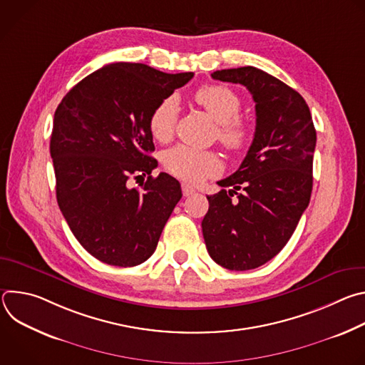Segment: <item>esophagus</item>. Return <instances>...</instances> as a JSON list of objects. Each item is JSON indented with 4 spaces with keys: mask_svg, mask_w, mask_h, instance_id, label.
Masks as SVG:
<instances>
[{
    "mask_svg": "<svg viewBox=\"0 0 365 365\" xmlns=\"http://www.w3.org/2000/svg\"><path fill=\"white\" fill-rule=\"evenodd\" d=\"M182 192H183V196H190V195H193L196 190H195L192 186H189V185H186V183H182Z\"/></svg>",
    "mask_w": 365,
    "mask_h": 365,
    "instance_id": "esophagus-1",
    "label": "esophagus"
}]
</instances>
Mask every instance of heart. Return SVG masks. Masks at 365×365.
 Wrapping results in <instances>:
<instances>
[{
    "label": "heart",
    "instance_id": "heart-1",
    "mask_svg": "<svg viewBox=\"0 0 365 365\" xmlns=\"http://www.w3.org/2000/svg\"><path fill=\"white\" fill-rule=\"evenodd\" d=\"M195 101L218 124L217 138L231 151L244 150L251 140V128L240 118L241 98L225 85H205L195 92ZM179 99L176 95L163 98L154 107L148 118L151 135L158 141H169L179 118ZM163 165L169 173L187 182L200 183L207 178L218 176L222 163L215 151L196 150L179 144L163 154Z\"/></svg>",
    "mask_w": 365,
    "mask_h": 365
}]
</instances>
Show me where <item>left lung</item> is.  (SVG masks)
Segmentation results:
<instances>
[{
    "label": "left lung",
    "instance_id": "obj_1",
    "mask_svg": "<svg viewBox=\"0 0 365 365\" xmlns=\"http://www.w3.org/2000/svg\"><path fill=\"white\" fill-rule=\"evenodd\" d=\"M211 76L244 85L255 102V133L247 155L235 173L218 182L232 189L207 196L210 210L202 221L214 262L244 272L282 251L307 207L317 130L302 95L267 72L244 66Z\"/></svg>",
    "mask_w": 365,
    "mask_h": 365
}]
</instances>
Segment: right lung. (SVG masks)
<instances>
[{
    "label": "right lung",
    "mask_w": 365,
    "mask_h": 365,
    "mask_svg": "<svg viewBox=\"0 0 365 365\" xmlns=\"http://www.w3.org/2000/svg\"><path fill=\"white\" fill-rule=\"evenodd\" d=\"M192 78L117 62L83 78L59 103L50 137L58 203L76 240L102 263H144L182 197L175 178L151 176L158 160L148 118ZM145 175L140 190L129 186Z\"/></svg>",
    "instance_id": "1"
}]
</instances>
